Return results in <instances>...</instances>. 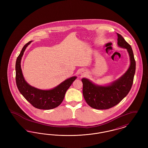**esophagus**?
Listing matches in <instances>:
<instances>
[{"label": "esophagus", "instance_id": "esophagus-1", "mask_svg": "<svg viewBox=\"0 0 148 148\" xmlns=\"http://www.w3.org/2000/svg\"><path fill=\"white\" fill-rule=\"evenodd\" d=\"M85 74H86V72L85 71H82L81 72V75H84Z\"/></svg>", "mask_w": 148, "mask_h": 148}]
</instances>
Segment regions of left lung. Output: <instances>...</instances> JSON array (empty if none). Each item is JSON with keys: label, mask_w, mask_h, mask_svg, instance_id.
<instances>
[{"label": "left lung", "mask_w": 148, "mask_h": 148, "mask_svg": "<svg viewBox=\"0 0 148 148\" xmlns=\"http://www.w3.org/2000/svg\"><path fill=\"white\" fill-rule=\"evenodd\" d=\"M117 35L118 45L127 49L130 65L123 75L108 84H96L88 78H82L83 97L86 103L94 109H108L117 105L127 96L133 85L136 68L133 51L123 37L118 33Z\"/></svg>", "instance_id": "obj_1"}]
</instances>
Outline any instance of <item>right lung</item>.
Returning <instances> with one entry per match:
<instances>
[{"label": "right lung", "mask_w": 148, "mask_h": 148, "mask_svg": "<svg viewBox=\"0 0 148 148\" xmlns=\"http://www.w3.org/2000/svg\"><path fill=\"white\" fill-rule=\"evenodd\" d=\"M32 42V40L29 42L23 47L16 59L15 63L16 85L21 95L33 106L39 109H52L62 103L67 90L77 77H69L56 87L48 90L40 89L28 84L23 74L21 60L26 48Z\"/></svg>", "instance_id": "1"}]
</instances>
